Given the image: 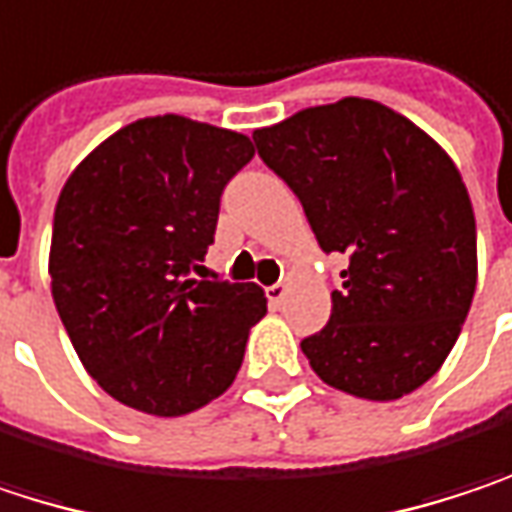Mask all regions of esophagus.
<instances>
[{"instance_id":"obj_1","label":"esophagus","mask_w":512,"mask_h":512,"mask_svg":"<svg viewBox=\"0 0 512 512\" xmlns=\"http://www.w3.org/2000/svg\"><path fill=\"white\" fill-rule=\"evenodd\" d=\"M265 291H268V303H271V306H283V300H286V294H288V286L286 283H277V286H268Z\"/></svg>"}]
</instances>
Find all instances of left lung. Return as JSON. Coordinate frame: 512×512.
<instances>
[{
    "mask_svg": "<svg viewBox=\"0 0 512 512\" xmlns=\"http://www.w3.org/2000/svg\"><path fill=\"white\" fill-rule=\"evenodd\" d=\"M303 203L324 253H345L312 371L365 401H398L451 353L478 286V229L451 156L383 102L345 96L253 132Z\"/></svg>",
    "mask_w": 512,
    "mask_h": 512,
    "instance_id": "obj_1",
    "label": "left lung"
}]
</instances>
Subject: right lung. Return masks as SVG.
<instances>
[{
    "mask_svg": "<svg viewBox=\"0 0 512 512\" xmlns=\"http://www.w3.org/2000/svg\"><path fill=\"white\" fill-rule=\"evenodd\" d=\"M250 159L247 135L161 114L117 129L64 182L52 300L114 401L176 418L232 386L265 291L191 274L215 241L224 185Z\"/></svg>",
    "mask_w": 512,
    "mask_h": 512,
    "instance_id": "right-lung-1",
    "label": "right lung"
}]
</instances>
